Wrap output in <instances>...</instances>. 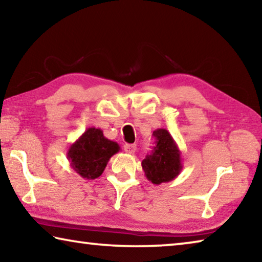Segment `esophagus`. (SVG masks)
I'll return each instance as SVG.
<instances>
[{"mask_svg": "<svg viewBox=\"0 0 262 262\" xmlns=\"http://www.w3.org/2000/svg\"><path fill=\"white\" fill-rule=\"evenodd\" d=\"M123 150H125L127 154H134L136 150V145L135 144H125L123 145Z\"/></svg>", "mask_w": 262, "mask_h": 262, "instance_id": "1", "label": "esophagus"}]
</instances>
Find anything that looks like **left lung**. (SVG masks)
I'll list each match as a JSON object with an SVG mask.
<instances>
[{
  "instance_id": "8db88e82",
  "label": "left lung",
  "mask_w": 262,
  "mask_h": 262,
  "mask_svg": "<svg viewBox=\"0 0 262 262\" xmlns=\"http://www.w3.org/2000/svg\"><path fill=\"white\" fill-rule=\"evenodd\" d=\"M156 145L152 152L142 161V168L149 181L161 185L176 179L183 170L181 152L173 137L164 128L152 133Z\"/></svg>"
}]
</instances>
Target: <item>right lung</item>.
I'll use <instances>...</instances> for the list:
<instances>
[{
  "label": "right lung",
  "mask_w": 262,
  "mask_h": 262,
  "mask_svg": "<svg viewBox=\"0 0 262 262\" xmlns=\"http://www.w3.org/2000/svg\"><path fill=\"white\" fill-rule=\"evenodd\" d=\"M119 151L117 142L106 139L99 128L90 127L70 145L67 158L76 173L90 180L101 176L110 158Z\"/></svg>",
  "instance_id": "1"
}]
</instances>
